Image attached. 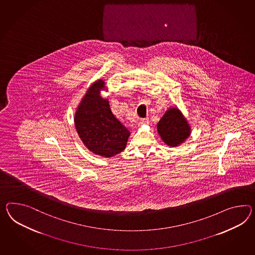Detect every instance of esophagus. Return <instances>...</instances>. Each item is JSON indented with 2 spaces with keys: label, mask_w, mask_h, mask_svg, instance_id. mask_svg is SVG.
<instances>
[{
  "label": "esophagus",
  "mask_w": 255,
  "mask_h": 255,
  "mask_svg": "<svg viewBox=\"0 0 255 255\" xmlns=\"http://www.w3.org/2000/svg\"><path fill=\"white\" fill-rule=\"evenodd\" d=\"M149 123V119L148 118H142V119H140L139 120V122H138V125L139 126H141V125H146Z\"/></svg>",
  "instance_id": "obj_1"
}]
</instances>
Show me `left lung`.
Returning <instances> with one entry per match:
<instances>
[{
    "label": "left lung",
    "instance_id": "1",
    "mask_svg": "<svg viewBox=\"0 0 255 255\" xmlns=\"http://www.w3.org/2000/svg\"><path fill=\"white\" fill-rule=\"evenodd\" d=\"M157 130L163 142L177 147L190 135V127L177 108H169L157 124Z\"/></svg>",
    "mask_w": 255,
    "mask_h": 255
}]
</instances>
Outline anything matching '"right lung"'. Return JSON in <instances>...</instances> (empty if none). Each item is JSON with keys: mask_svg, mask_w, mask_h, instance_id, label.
Masks as SVG:
<instances>
[{"mask_svg": "<svg viewBox=\"0 0 255 255\" xmlns=\"http://www.w3.org/2000/svg\"><path fill=\"white\" fill-rule=\"evenodd\" d=\"M104 90L102 79L88 89L75 114V127L89 150L108 158L125 150L130 132L113 115L108 99L101 96Z\"/></svg>", "mask_w": 255, "mask_h": 255, "instance_id": "1", "label": "right lung"}]
</instances>
